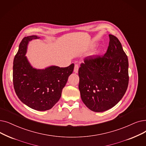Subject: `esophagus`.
Masks as SVG:
<instances>
[{
	"label": "esophagus",
	"mask_w": 146,
	"mask_h": 146,
	"mask_svg": "<svg viewBox=\"0 0 146 146\" xmlns=\"http://www.w3.org/2000/svg\"><path fill=\"white\" fill-rule=\"evenodd\" d=\"M79 67L78 64H75L74 67V72L76 73H77L78 72V70H79Z\"/></svg>",
	"instance_id": "1"
}]
</instances>
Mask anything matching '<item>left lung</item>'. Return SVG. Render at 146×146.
<instances>
[{
    "instance_id": "1",
    "label": "left lung",
    "mask_w": 146,
    "mask_h": 146,
    "mask_svg": "<svg viewBox=\"0 0 146 146\" xmlns=\"http://www.w3.org/2000/svg\"><path fill=\"white\" fill-rule=\"evenodd\" d=\"M109 36L106 53L85 58L78 72L82 100L95 112L106 111L117 104L128 86V56L117 38Z\"/></svg>"
}]
</instances>
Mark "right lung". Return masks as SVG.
Returning a JSON list of instances; mask_svg holds the SVG:
<instances>
[{"label":"right lung","mask_w":146,"mask_h":146,"mask_svg":"<svg viewBox=\"0 0 146 146\" xmlns=\"http://www.w3.org/2000/svg\"><path fill=\"white\" fill-rule=\"evenodd\" d=\"M39 38L37 36L25 37L20 43L13 62V84L17 96L24 104L36 110L45 111L60 100L74 65L33 68L25 55L29 42Z\"/></svg>","instance_id":"add662e5"}]
</instances>
